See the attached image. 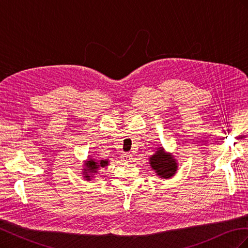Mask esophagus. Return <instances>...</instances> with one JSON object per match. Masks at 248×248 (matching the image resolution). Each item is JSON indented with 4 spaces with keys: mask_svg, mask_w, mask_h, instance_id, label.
I'll return each instance as SVG.
<instances>
[{
    "mask_svg": "<svg viewBox=\"0 0 248 248\" xmlns=\"http://www.w3.org/2000/svg\"><path fill=\"white\" fill-rule=\"evenodd\" d=\"M121 158L125 162H129L130 159H131V154H129V153H123L121 155Z\"/></svg>",
    "mask_w": 248,
    "mask_h": 248,
    "instance_id": "esophagus-1",
    "label": "esophagus"
}]
</instances>
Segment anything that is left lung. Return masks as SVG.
Masks as SVG:
<instances>
[{
  "label": "left lung",
  "mask_w": 248,
  "mask_h": 248,
  "mask_svg": "<svg viewBox=\"0 0 248 248\" xmlns=\"http://www.w3.org/2000/svg\"><path fill=\"white\" fill-rule=\"evenodd\" d=\"M149 164L161 179L174 177L178 170V161L175 155L167 152L163 147L157 148L155 153L149 157Z\"/></svg>",
  "instance_id": "left-lung-1"
}]
</instances>
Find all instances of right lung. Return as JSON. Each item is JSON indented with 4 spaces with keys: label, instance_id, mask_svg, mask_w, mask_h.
I'll return each mask as SVG.
<instances>
[{
    "label": "right lung",
    "instance_id": "right-lung-1",
    "mask_svg": "<svg viewBox=\"0 0 248 248\" xmlns=\"http://www.w3.org/2000/svg\"><path fill=\"white\" fill-rule=\"evenodd\" d=\"M108 159H101L97 160L92 157H88L85 161L84 168H82V178L87 181H91V179L95 177L96 174H98V170L102 168H106L108 166Z\"/></svg>",
    "mask_w": 248,
    "mask_h": 248
}]
</instances>
